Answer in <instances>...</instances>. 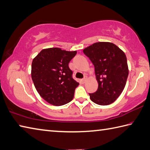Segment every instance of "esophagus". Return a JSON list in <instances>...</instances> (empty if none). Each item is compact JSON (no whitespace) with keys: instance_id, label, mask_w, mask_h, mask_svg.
Instances as JSON below:
<instances>
[{"instance_id":"34e87169","label":"esophagus","mask_w":150,"mask_h":150,"mask_svg":"<svg viewBox=\"0 0 150 150\" xmlns=\"http://www.w3.org/2000/svg\"><path fill=\"white\" fill-rule=\"evenodd\" d=\"M86 79H87V77H84L83 79H82V82H83V83H85Z\"/></svg>"}]
</instances>
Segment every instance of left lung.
I'll return each mask as SVG.
<instances>
[{
  "label": "left lung",
  "mask_w": 150,
  "mask_h": 150,
  "mask_svg": "<svg viewBox=\"0 0 150 150\" xmlns=\"http://www.w3.org/2000/svg\"><path fill=\"white\" fill-rule=\"evenodd\" d=\"M83 52L93 64L98 88L90 98L101 105L111 104L120 96L129 75L127 57L113 43L99 42L84 48Z\"/></svg>",
  "instance_id": "1"
}]
</instances>
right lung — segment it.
I'll return each mask as SVG.
<instances>
[{
	"instance_id": "add662e5",
	"label": "right lung",
	"mask_w": 150,
	"mask_h": 150,
	"mask_svg": "<svg viewBox=\"0 0 150 150\" xmlns=\"http://www.w3.org/2000/svg\"><path fill=\"white\" fill-rule=\"evenodd\" d=\"M77 51L59 48L43 49L32 62L31 78L40 96L50 104L62 105L71 101L79 83L73 79L69 63Z\"/></svg>"
}]
</instances>
